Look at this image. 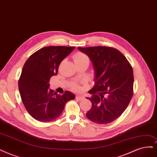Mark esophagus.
Returning <instances> with one entry per match:
<instances>
[{
    "mask_svg": "<svg viewBox=\"0 0 157 157\" xmlns=\"http://www.w3.org/2000/svg\"><path fill=\"white\" fill-rule=\"evenodd\" d=\"M75 98H76V100H78V101H82V100H83L85 99V97L83 96H76V97H75Z\"/></svg>",
    "mask_w": 157,
    "mask_h": 157,
    "instance_id": "34e87169",
    "label": "esophagus"
}]
</instances>
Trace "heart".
Listing matches in <instances>:
<instances>
[{
    "label": "heart",
    "instance_id": "heart-1",
    "mask_svg": "<svg viewBox=\"0 0 157 157\" xmlns=\"http://www.w3.org/2000/svg\"><path fill=\"white\" fill-rule=\"evenodd\" d=\"M74 61L75 64L84 62H86L89 63V58L87 56L82 53V52H78V53H76L74 56ZM72 89L75 91H79L81 89L79 85L77 83H73L72 85Z\"/></svg>",
    "mask_w": 157,
    "mask_h": 157
}]
</instances>
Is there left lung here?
<instances>
[{
	"label": "left lung",
	"instance_id": "8db88e82",
	"mask_svg": "<svg viewBox=\"0 0 157 157\" xmlns=\"http://www.w3.org/2000/svg\"><path fill=\"white\" fill-rule=\"evenodd\" d=\"M78 49L88 56L93 65L94 86L89 92L92 107L86 113L96 124H106L118 118L128 106L133 94L132 68L118 50L107 46Z\"/></svg>",
	"mask_w": 157,
	"mask_h": 157
}]
</instances>
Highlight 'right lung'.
I'll list each match as a JSON object with an SVG mask.
<instances>
[{"mask_svg": "<svg viewBox=\"0 0 157 157\" xmlns=\"http://www.w3.org/2000/svg\"><path fill=\"white\" fill-rule=\"evenodd\" d=\"M74 48L47 46L35 52L26 61L19 80V90L26 111L36 120H54L61 115L66 103L75 99L71 92L61 95L49 89L50 78L57 74L61 62Z\"/></svg>", "mask_w": 157, "mask_h": 157, "instance_id": "1", "label": "right lung"}]
</instances>
